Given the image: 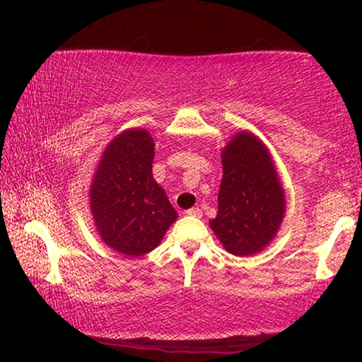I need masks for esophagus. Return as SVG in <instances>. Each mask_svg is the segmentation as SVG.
Segmentation results:
<instances>
[{
  "label": "esophagus",
  "mask_w": 362,
  "mask_h": 362,
  "mask_svg": "<svg viewBox=\"0 0 362 362\" xmlns=\"http://www.w3.org/2000/svg\"><path fill=\"white\" fill-rule=\"evenodd\" d=\"M186 216H189V217H201L202 216V211L199 209V207H191V209L186 211Z\"/></svg>",
  "instance_id": "obj_1"
}]
</instances>
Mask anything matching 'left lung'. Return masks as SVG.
Returning <instances> with one entry per match:
<instances>
[{"mask_svg":"<svg viewBox=\"0 0 362 362\" xmlns=\"http://www.w3.org/2000/svg\"><path fill=\"white\" fill-rule=\"evenodd\" d=\"M221 156L219 209L209 226L229 254L254 255L276 237L286 211L285 189L269 148L254 133L237 132Z\"/></svg>","mask_w":362,"mask_h":362,"instance_id":"obj_1","label":"left lung"}]
</instances>
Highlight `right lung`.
Masks as SVG:
<instances>
[{
    "label": "right lung",
    "instance_id": "1",
    "mask_svg": "<svg viewBox=\"0 0 362 362\" xmlns=\"http://www.w3.org/2000/svg\"><path fill=\"white\" fill-rule=\"evenodd\" d=\"M155 141L145 128L118 133L102 153L88 189L93 226L118 254L140 257L161 244L177 212L153 177Z\"/></svg>",
    "mask_w": 362,
    "mask_h": 362
}]
</instances>
